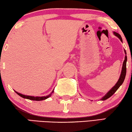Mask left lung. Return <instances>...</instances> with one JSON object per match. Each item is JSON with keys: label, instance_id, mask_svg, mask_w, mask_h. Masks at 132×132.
<instances>
[{"label": "left lung", "instance_id": "left-lung-1", "mask_svg": "<svg viewBox=\"0 0 132 132\" xmlns=\"http://www.w3.org/2000/svg\"><path fill=\"white\" fill-rule=\"evenodd\" d=\"M113 34L116 36V37H117L118 39L120 40H121V42H123V40H122V38L121 37V36H120V34H119L118 33H116V32H115V31H113ZM124 51H125V53L126 55L125 57V60H124L123 63L121 72V74H120L119 79H118V81L116 83V85H114V86L112 87V88L110 90H109L108 92L106 93V94L104 96L100 99V100H101V101H105V100H106V99H108L109 98H110V97L119 88L120 86L123 84L124 80H125V79L126 74V62H127V59L126 52L125 49Z\"/></svg>", "mask_w": 132, "mask_h": 132}]
</instances>
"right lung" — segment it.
Here are the masks:
<instances>
[{"mask_svg":"<svg viewBox=\"0 0 132 132\" xmlns=\"http://www.w3.org/2000/svg\"><path fill=\"white\" fill-rule=\"evenodd\" d=\"M15 92H16L17 94H18L19 96H20L22 98H23L24 99H30V100H33V101H43L45 100V99H46L47 98H49V97L51 96L52 93L54 92V89L53 90L52 92H51V94H49V95H47L46 96H28V95H25L23 94H21V93L18 92L14 90Z\"/></svg>","mask_w":132,"mask_h":132,"instance_id":"obj_1","label":"right lung"}]
</instances>
